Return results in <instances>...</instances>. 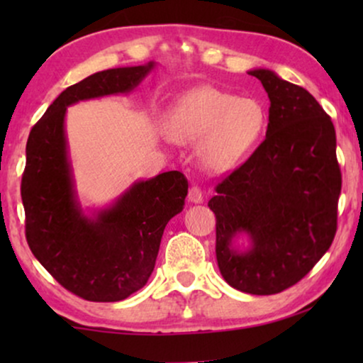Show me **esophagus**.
Wrapping results in <instances>:
<instances>
[{
	"mask_svg": "<svg viewBox=\"0 0 363 363\" xmlns=\"http://www.w3.org/2000/svg\"><path fill=\"white\" fill-rule=\"evenodd\" d=\"M188 201L190 203H201L203 201V193L198 186H191L190 190H188Z\"/></svg>",
	"mask_w": 363,
	"mask_h": 363,
	"instance_id": "obj_1",
	"label": "esophagus"
}]
</instances>
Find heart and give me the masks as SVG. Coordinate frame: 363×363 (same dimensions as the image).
Listing matches in <instances>:
<instances>
[{"label": "heart", "instance_id": "1", "mask_svg": "<svg viewBox=\"0 0 363 363\" xmlns=\"http://www.w3.org/2000/svg\"><path fill=\"white\" fill-rule=\"evenodd\" d=\"M266 127V108L255 97H238L215 87L193 89L167 116L175 142H200L205 167L230 170L256 147Z\"/></svg>", "mask_w": 363, "mask_h": 363}]
</instances>
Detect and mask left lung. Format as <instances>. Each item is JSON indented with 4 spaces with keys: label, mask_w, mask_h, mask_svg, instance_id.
Masks as SVG:
<instances>
[{
    "label": "left lung",
    "mask_w": 363,
    "mask_h": 363,
    "mask_svg": "<svg viewBox=\"0 0 363 363\" xmlns=\"http://www.w3.org/2000/svg\"><path fill=\"white\" fill-rule=\"evenodd\" d=\"M269 97L266 138L216 186V259L235 289L269 296L299 282L337 231L342 175L335 128L306 89L255 69ZM246 234L250 246H235Z\"/></svg>",
    "instance_id": "8db88e82"
}]
</instances>
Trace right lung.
Returning <instances> with one entry per match:
<instances>
[{"label":"right lung","mask_w":363,"mask_h":363,"mask_svg":"<svg viewBox=\"0 0 363 363\" xmlns=\"http://www.w3.org/2000/svg\"><path fill=\"white\" fill-rule=\"evenodd\" d=\"M155 62L107 69L59 94L29 132L21 198L33 255L59 284L92 302H117L147 284L167 223L185 206L188 182L165 172L135 182L111 206L87 215L79 203L66 111L87 99L128 94Z\"/></svg>","instance_id":"1"}]
</instances>
